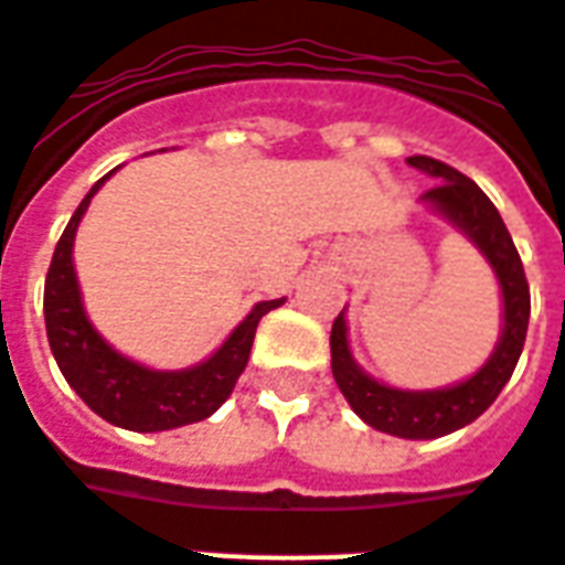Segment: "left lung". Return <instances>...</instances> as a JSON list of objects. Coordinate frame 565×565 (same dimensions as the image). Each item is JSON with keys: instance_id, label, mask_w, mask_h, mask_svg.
Instances as JSON below:
<instances>
[{"instance_id": "1", "label": "left lung", "mask_w": 565, "mask_h": 565, "mask_svg": "<svg viewBox=\"0 0 565 565\" xmlns=\"http://www.w3.org/2000/svg\"><path fill=\"white\" fill-rule=\"evenodd\" d=\"M408 166L436 178L438 184L426 190L424 202L438 214H445L497 271L499 290H502V335L490 360L472 379L460 381L454 387H441V391H396L356 366L348 348V327H344L342 311L332 320V379L344 393L348 405L369 426L399 438H438L484 415L499 391L509 384L511 372L521 360L523 342H526L530 284H526L518 247L511 242L497 205L487 199L484 190L475 184L472 178H466L454 166L433 160V157H408Z\"/></svg>"}]
</instances>
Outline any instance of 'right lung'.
<instances>
[{"label": "right lung", "mask_w": 565, "mask_h": 565, "mask_svg": "<svg viewBox=\"0 0 565 565\" xmlns=\"http://www.w3.org/2000/svg\"><path fill=\"white\" fill-rule=\"evenodd\" d=\"M108 178L111 172L99 178L90 186V193L81 199V205L56 242L54 259L44 278V323H47V342L54 351L56 366L68 381V387L78 393L96 415L132 433H162V429L205 420L230 399L235 381L245 372L259 318L281 306L284 299L257 302L250 308V315L230 332V339L199 366L160 372V369H148L129 356L117 354L115 348L93 330L81 302L78 275L72 263V245H75L81 217L90 205V199L96 196V190Z\"/></svg>", "instance_id": "1"}]
</instances>
